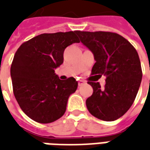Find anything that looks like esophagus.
Segmentation results:
<instances>
[{
    "label": "esophagus",
    "instance_id": "obj_1",
    "mask_svg": "<svg viewBox=\"0 0 150 150\" xmlns=\"http://www.w3.org/2000/svg\"><path fill=\"white\" fill-rule=\"evenodd\" d=\"M85 83V82H84L83 80H79L78 81V86H82V85H83Z\"/></svg>",
    "mask_w": 150,
    "mask_h": 150
}]
</instances>
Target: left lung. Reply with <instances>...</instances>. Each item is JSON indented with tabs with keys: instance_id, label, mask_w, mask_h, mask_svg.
Here are the masks:
<instances>
[{
	"instance_id": "1",
	"label": "left lung",
	"mask_w": 150,
	"mask_h": 150,
	"mask_svg": "<svg viewBox=\"0 0 150 150\" xmlns=\"http://www.w3.org/2000/svg\"><path fill=\"white\" fill-rule=\"evenodd\" d=\"M76 33L84 46L93 53L96 62L92 74L106 76V84L88 82L93 89L86 100L89 112L103 121L122 117L132 106L142 80L138 52L128 40L109 32Z\"/></svg>"
}]
</instances>
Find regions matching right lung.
<instances>
[{
	"mask_svg": "<svg viewBox=\"0 0 150 150\" xmlns=\"http://www.w3.org/2000/svg\"><path fill=\"white\" fill-rule=\"evenodd\" d=\"M76 32L38 35L21 44L15 53L11 67L15 98L21 110L38 123L60 118L69 96L78 88L75 78L63 81L55 73L63 62L65 48L80 42Z\"/></svg>",
	"mask_w": 150,
	"mask_h": 150,
	"instance_id": "1",
	"label": "right lung"
}]
</instances>
